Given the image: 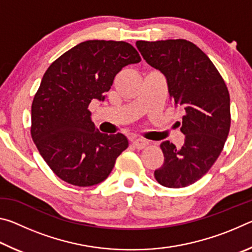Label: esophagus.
Listing matches in <instances>:
<instances>
[{
    "instance_id": "1",
    "label": "esophagus",
    "mask_w": 252,
    "mask_h": 252,
    "mask_svg": "<svg viewBox=\"0 0 252 252\" xmlns=\"http://www.w3.org/2000/svg\"><path fill=\"white\" fill-rule=\"evenodd\" d=\"M132 146L136 149H143L148 146V142L143 139L134 138V139H132Z\"/></svg>"
}]
</instances>
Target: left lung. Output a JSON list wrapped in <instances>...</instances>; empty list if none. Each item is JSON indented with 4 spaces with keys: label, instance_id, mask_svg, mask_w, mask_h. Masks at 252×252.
Masks as SVG:
<instances>
[{
    "label": "left lung",
    "instance_id": "1",
    "mask_svg": "<svg viewBox=\"0 0 252 252\" xmlns=\"http://www.w3.org/2000/svg\"><path fill=\"white\" fill-rule=\"evenodd\" d=\"M149 65L165 76L169 94L185 111V143H161L163 165L155 171L163 187L183 188L202 178L222 151L230 130V96L211 60L187 40L136 41Z\"/></svg>",
    "mask_w": 252,
    "mask_h": 252
}]
</instances>
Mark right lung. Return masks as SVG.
Listing matches in <instances>:
<instances>
[{
	"mask_svg": "<svg viewBox=\"0 0 252 252\" xmlns=\"http://www.w3.org/2000/svg\"><path fill=\"white\" fill-rule=\"evenodd\" d=\"M140 61L126 42L90 40L66 51L46 70L33 99L31 134L63 181L78 187L104 181L129 146L122 133H101L88 108L93 99L104 101L122 67Z\"/></svg>",
	"mask_w": 252,
	"mask_h": 252,
	"instance_id": "add662e5",
	"label": "right lung"
}]
</instances>
